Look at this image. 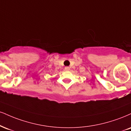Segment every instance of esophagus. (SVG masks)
I'll use <instances>...</instances> for the list:
<instances>
[{"label": "esophagus", "mask_w": 131, "mask_h": 131, "mask_svg": "<svg viewBox=\"0 0 131 131\" xmlns=\"http://www.w3.org/2000/svg\"><path fill=\"white\" fill-rule=\"evenodd\" d=\"M64 70H66V71L70 70V67H66L65 68H64Z\"/></svg>", "instance_id": "esophagus-1"}]
</instances>
